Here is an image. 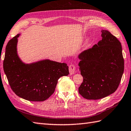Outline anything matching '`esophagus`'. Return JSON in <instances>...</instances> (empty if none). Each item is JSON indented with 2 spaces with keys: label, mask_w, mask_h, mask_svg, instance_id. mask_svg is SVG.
I'll return each mask as SVG.
<instances>
[{
  "label": "esophagus",
  "mask_w": 131,
  "mask_h": 131,
  "mask_svg": "<svg viewBox=\"0 0 131 131\" xmlns=\"http://www.w3.org/2000/svg\"><path fill=\"white\" fill-rule=\"evenodd\" d=\"M69 73L70 75L74 74L75 73V67L74 65H70L69 66Z\"/></svg>",
  "instance_id": "1"
}]
</instances>
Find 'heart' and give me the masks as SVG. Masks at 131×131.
Returning a JSON list of instances; mask_svg holds the SVG:
<instances>
[{
	"instance_id": "b5f03b06",
	"label": "heart",
	"mask_w": 131,
	"mask_h": 131,
	"mask_svg": "<svg viewBox=\"0 0 131 131\" xmlns=\"http://www.w3.org/2000/svg\"><path fill=\"white\" fill-rule=\"evenodd\" d=\"M90 42H91V39L90 38H86L85 40L84 41V42L83 43L81 47H80V50L79 51V53H82L83 51H84L86 49V48H87L88 46H89Z\"/></svg>"
}]
</instances>
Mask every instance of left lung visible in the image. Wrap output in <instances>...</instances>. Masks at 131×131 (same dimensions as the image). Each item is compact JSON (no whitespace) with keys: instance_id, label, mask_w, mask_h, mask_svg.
I'll return each mask as SVG.
<instances>
[{"instance_id":"1","label":"left lung","mask_w":131,"mask_h":131,"mask_svg":"<svg viewBox=\"0 0 131 131\" xmlns=\"http://www.w3.org/2000/svg\"><path fill=\"white\" fill-rule=\"evenodd\" d=\"M101 40L79 56V71L83 82L79 93L84 99L98 100L117 90L124 72L121 43L106 30Z\"/></svg>"}]
</instances>
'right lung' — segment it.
Returning a JSON list of instances; mask_svg holds the SVG:
<instances>
[{"instance_id": "add662e5", "label": "right lung", "mask_w": 131, "mask_h": 131, "mask_svg": "<svg viewBox=\"0 0 131 131\" xmlns=\"http://www.w3.org/2000/svg\"><path fill=\"white\" fill-rule=\"evenodd\" d=\"M18 34L5 48L3 68L12 91L21 98L30 101H43L54 93L58 80L69 74L65 63L44 59L26 63L17 52Z\"/></svg>"}]
</instances>
